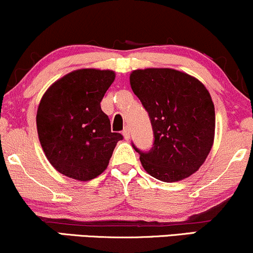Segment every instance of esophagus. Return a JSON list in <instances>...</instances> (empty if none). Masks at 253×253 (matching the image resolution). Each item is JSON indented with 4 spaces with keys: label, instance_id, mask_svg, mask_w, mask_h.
Segmentation results:
<instances>
[{
    "label": "esophagus",
    "instance_id": "1",
    "mask_svg": "<svg viewBox=\"0 0 253 253\" xmlns=\"http://www.w3.org/2000/svg\"><path fill=\"white\" fill-rule=\"evenodd\" d=\"M123 134H124V138L126 139V140H128V139L130 138V133H129L128 127H125V129L123 130Z\"/></svg>",
    "mask_w": 253,
    "mask_h": 253
}]
</instances>
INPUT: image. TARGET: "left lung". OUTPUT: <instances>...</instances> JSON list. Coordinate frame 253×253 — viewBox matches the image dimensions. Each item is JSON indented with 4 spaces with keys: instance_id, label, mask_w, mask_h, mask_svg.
I'll use <instances>...</instances> for the list:
<instances>
[{
    "instance_id": "obj_1",
    "label": "left lung",
    "mask_w": 253,
    "mask_h": 253,
    "mask_svg": "<svg viewBox=\"0 0 253 253\" xmlns=\"http://www.w3.org/2000/svg\"><path fill=\"white\" fill-rule=\"evenodd\" d=\"M129 83L149 113L155 135L147 152L133 145L145 171L163 182L196 172L211 152L215 132L214 103L206 86L173 69L134 70Z\"/></svg>"
}]
</instances>
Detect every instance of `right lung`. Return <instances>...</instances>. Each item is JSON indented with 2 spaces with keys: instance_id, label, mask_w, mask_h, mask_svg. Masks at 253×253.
Wrapping results in <instances>:
<instances>
[{
  "instance_id": "obj_1",
  "label": "right lung",
  "mask_w": 253,
  "mask_h": 253,
  "mask_svg": "<svg viewBox=\"0 0 253 253\" xmlns=\"http://www.w3.org/2000/svg\"><path fill=\"white\" fill-rule=\"evenodd\" d=\"M115 72L80 69L46 90L37 112V129L46 158L57 171L90 181L107 169L120 133L110 130L101 101Z\"/></svg>"
}]
</instances>
